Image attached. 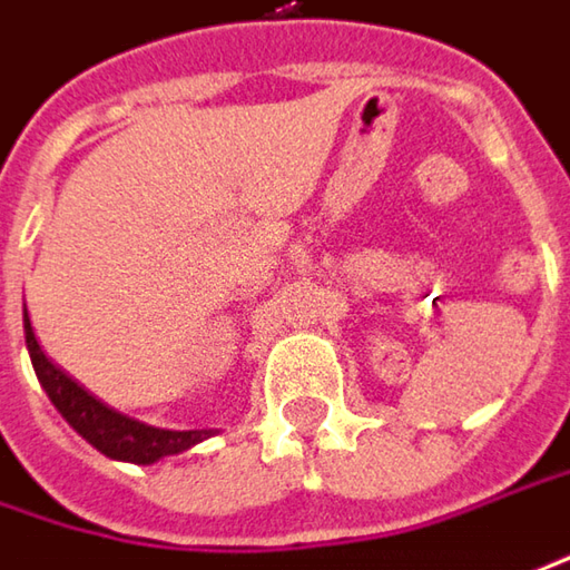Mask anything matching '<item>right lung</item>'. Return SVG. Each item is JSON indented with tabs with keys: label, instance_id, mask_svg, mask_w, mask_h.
I'll return each mask as SVG.
<instances>
[{
	"label": "right lung",
	"instance_id": "obj_1",
	"mask_svg": "<svg viewBox=\"0 0 570 570\" xmlns=\"http://www.w3.org/2000/svg\"><path fill=\"white\" fill-rule=\"evenodd\" d=\"M28 322V315H24ZM28 328V351H31V363L38 373L43 392L50 395V402L57 405L62 417L69 421V428L86 436L88 443L105 453V456L120 459V462H137V465H149L161 456H175L185 453L194 443H200L210 431H159V428H146L139 421H130L124 414H117L108 405H101L95 395H88L82 385H76L66 373H60L50 360L43 357L38 337Z\"/></svg>",
	"mask_w": 570,
	"mask_h": 570
}]
</instances>
